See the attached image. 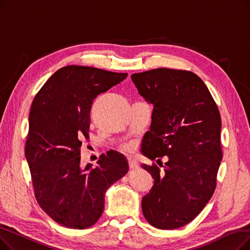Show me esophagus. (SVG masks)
I'll list each match as a JSON object with an SVG mask.
<instances>
[{
  "label": "esophagus",
  "instance_id": "esophagus-1",
  "mask_svg": "<svg viewBox=\"0 0 250 250\" xmlns=\"http://www.w3.org/2000/svg\"><path fill=\"white\" fill-rule=\"evenodd\" d=\"M128 165H129V169H130V170H136V169L139 168L137 162L134 161V160H129V161H128Z\"/></svg>",
  "mask_w": 250,
  "mask_h": 250
}]
</instances>
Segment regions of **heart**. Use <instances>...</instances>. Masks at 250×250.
<instances>
[{
    "label": "heart",
    "instance_id": "obj_1",
    "mask_svg": "<svg viewBox=\"0 0 250 250\" xmlns=\"http://www.w3.org/2000/svg\"><path fill=\"white\" fill-rule=\"evenodd\" d=\"M127 148H128V149H130V148H132V147H130V146H128V147H127Z\"/></svg>",
    "mask_w": 250,
    "mask_h": 250
}]
</instances>
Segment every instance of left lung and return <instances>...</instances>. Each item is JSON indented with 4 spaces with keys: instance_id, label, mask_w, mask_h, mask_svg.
Returning <instances> with one entry per match:
<instances>
[{
    "instance_id": "left-lung-1",
    "label": "left lung",
    "mask_w": 250,
    "mask_h": 250,
    "mask_svg": "<svg viewBox=\"0 0 250 250\" xmlns=\"http://www.w3.org/2000/svg\"><path fill=\"white\" fill-rule=\"evenodd\" d=\"M130 78L153 105L141 152L157 161L167 156L162 172L155 164L141 165L154 179L142 199L143 214L156 228L176 229L198 216L215 191L223 157L220 112L206 84L191 72L161 68Z\"/></svg>"
}]
</instances>
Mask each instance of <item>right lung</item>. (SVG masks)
Returning a JSON list of instances; mask_svg holds the SVG:
<instances>
[{
    "instance_id": "1",
    "label": "right lung",
    "mask_w": 250,
    "mask_h": 250,
    "mask_svg": "<svg viewBox=\"0 0 250 250\" xmlns=\"http://www.w3.org/2000/svg\"><path fill=\"white\" fill-rule=\"evenodd\" d=\"M126 76L67 65L34 97L25 157L38 205L60 225L72 229L94 225L103 213L105 192L127 172L126 158L116 151L102 154L95 168L80 164L82 141L89 138L92 103Z\"/></svg>"
}]
</instances>
